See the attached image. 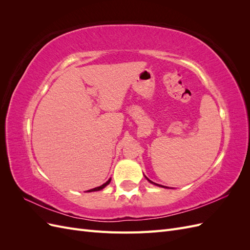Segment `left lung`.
<instances>
[{
    "label": "left lung",
    "instance_id": "8db88e82",
    "mask_svg": "<svg viewBox=\"0 0 250 250\" xmlns=\"http://www.w3.org/2000/svg\"><path fill=\"white\" fill-rule=\"evenodd\" d=\"M147 178V177H146ZM148 179V178H147ZM148 181H149V183H151V184H153V185H155V186H158V187H164V186H161V185H157V184H155V183H153V181H151V180H149L148 179ZM165 188V187H164Z\"/></svg>",
    "mask_w": 250,
    "mask_h": 250
}]
</instances>
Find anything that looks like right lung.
Wrapping results in <instances>:
<instances>
[{
    "label": "right lung",
    "instance_id": "obj_1",
    "mask_svg": "<svg viewBox=\"0 0 250 250\" xmlns=\"http://www.w3.org/2000/svg\"><path fill=\"white\" fill-rule=\"evenodd\" d=\"M109 183H110V178L106 181V183L105 184H103L102 186H100V187H97V188H92V190H88L87 192H95V191H100V190H102V188H104L105 187H106L107 185H109Z\"/></svg>",
    "mask_w": 250,
    "mask_h": 250
}]
</instances>
